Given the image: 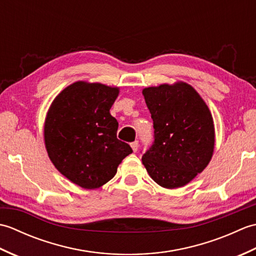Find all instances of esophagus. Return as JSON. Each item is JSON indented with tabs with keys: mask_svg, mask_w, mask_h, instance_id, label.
Masks as SVG:
<instances>
[{
	"mask_svg": "<svg viewBox=\"0 0 256 256\" xmlns=\"http://www.w3.org/2000/svg\"><path fill=\"white\" fill-rule=\"evenodd\" d=\"M131 148L133 150V152H136L138 148V140H134V142L131 143Z\"/></svg>",
	"mask_w": 256,
	"mask_h": 256,
	"instance_id": "esophagus-1",
	"label": "esophagus"
}]
</instances>
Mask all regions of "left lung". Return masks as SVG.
Instances as JSON below:
<instances>
[{
    "label": "left lung",
    "instance_id": "left-lung-1",
    "mask_svg": "<svg viewBox=\"0 0 256 256\" xmlns=\"http://www.w3.org/2000/svg\"><path fill=\"white\" fill-rule=\"evenodd\" d=\"M153 118L154 142L142 156L160 186H184L209 164L214 148V120L204 101L187 84L143 90Z\"/></svg>",
    "mask_w": 256,
    "mask_h": 256
}]
</instances>
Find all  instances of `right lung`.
Segmentation results:
<instances>
[{
	"label": "right lung",
	"mask_w": 256,
	"mask_h": 256,
	"mask_svg": "<svg viewBox=\"0 0 256 256\" xmlns=\"http://www.w3.org/2000/svg\"><path fill=\"white\" fill-rule=\"evenodd\" d=\"M118 88L79 81L52 103L45 122V144L52 164L86 189L106 184L132 148L118 140V123L110 108Z\"/></svg>",
	"instance_id": "add662e5"
}]
</instances>
